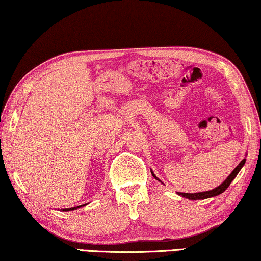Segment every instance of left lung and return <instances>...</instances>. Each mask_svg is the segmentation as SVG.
Instances as JSON below:
<instances>
[{
	"instance_id": "8db88e82",
	"label": "left lung",
	"mask_w": 261,
	"mask_h": 261,
	"mask_svg": "<svg viewBox=\"0 0 261 261\" xmlns=\"http://www.w3.org/2000/svg\"><path fill=\"white\" fill-rule=\"evenodd\" d=\"M245 163H246V159H242L241 162H240V164H239V165L233 170V172H231V173L229 174V176L227 177V179L224 180L222 184L219 185V187H217V188L213 189V190L204 191V192H196V194H187V192H178V195L183 196V197L188 198V199H205V198L214 197V196H217V195L222 194L223 191L227 190V188L229 187L230 183H231V181H233L234 178L237 177V174L239 173V171H240V170L242 169V166L245 165ZM151 172H152V171H151ZM152 176L154 177L156 180H159L158 178L155 177V174L153 173V172H152Z\"/></svg>"
}]
</instances>
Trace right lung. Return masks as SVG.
<instances>
[{
  "instance_id": "obj_1",
  "label": "right lung",
  "mask_w": 261,
  "mask_h": 261,
  "mask_svg": "<svg viewBox=\"0 0 261 261\" xmlns=\"http://www.w3.org/2000/svg\"><path fill=\"white\" fill-rule=\"evenodd\" d=\"M84 205V204H83ZM83 205H80V206H74V208H70V209H63V210H74V209H78V208H81V206H83Z\"/></svg>"
}]
</instances>
